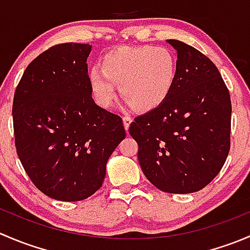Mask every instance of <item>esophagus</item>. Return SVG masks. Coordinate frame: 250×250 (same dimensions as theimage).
Segmentation results:
<instances>
[{"mask_svg": "<svg viewBox=\"0 0 250 250\" xmlns=\"http://www.w3.org/2000/svg\"><path fill=\"white\" fill-rule=\"evenodd\" d=\"M130 123H132V118H130L129 116H125V117H123V125H125V130L129 129Z\"/></svg>", "mask_w": 250, "mask_h": 250, "instance_id": "esophagus-1", "label": "esophagus"}]
</instances>
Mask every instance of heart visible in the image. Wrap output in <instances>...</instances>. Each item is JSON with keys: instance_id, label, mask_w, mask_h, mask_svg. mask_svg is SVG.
<instances>
[{"instance_id": "b5f03b06", "label": "heart", "mask_w": 250, "mask_h": 250, "mask_svg": "<svg viewBox=\"0 0 250 250\" xmlns=\"http://www.w3.org/2000/svg\"><path fill=\"white\" fill-rule=\"evenodd\" d=\"M175 57L165 47L141 46L111 50L88 74L95 100L110 106L116 98V85L127 104L139 111L160 106L168 98L176 80Z\"/></svg>"}]
</instances>
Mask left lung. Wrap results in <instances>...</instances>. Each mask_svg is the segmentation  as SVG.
I'll list each match as a JSON object with an SVG mask.
<instances>
[{"label": "left lung", "mask_w": 250, "mask_h": 250, "mask_svg": "<svg viewBox=\"0 0 250 250\" xmlns=\"http://www.w3.org/2000/svg\"><path fill=\"white\" fill-rule=\"evenodd\" d=\"M178 52L176 80L167 99L134 118L143 173L163 192L192 193L223 168L231 144V99L218 67L196 48L168 40Z\"/></svg>", "instance_id": "obj_1"}]
</instances>
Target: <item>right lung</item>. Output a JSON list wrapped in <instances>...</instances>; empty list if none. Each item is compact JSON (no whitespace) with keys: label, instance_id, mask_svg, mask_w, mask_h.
I'll use <instances>...</instances> for the list:
<instances>
[{"label":"right lung","instance_id":"obj_1","mask_svg":"<svg viewBox=\"0 0 250 250\" xmlns=\"http://www.w3.org/2000/svg\"><path fill=\"white\" fill-rule=\"evenodd\" d=\"M90 47L62 43L35 58L13 99L14 141L30 180L48 197L82 201L99 190L125 138L122 118L98 106L88 81Z\"/></svg>","mask_w":250,"mask_h":250}]
</instances>
